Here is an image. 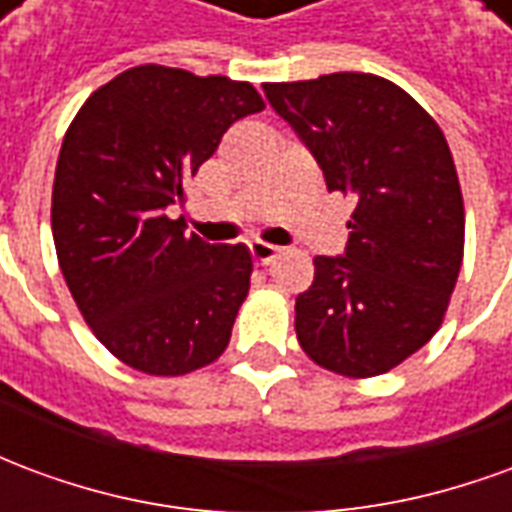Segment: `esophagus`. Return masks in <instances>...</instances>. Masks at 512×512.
Listing matches in <instances>:
<instances>
[{"label":"esophagus","instance_id":"esophagus-1","mask_svg":"<svg viewBox=\"0 0 512 512\" xmlns=\"http://www.w3.org/2000/svg\"><path fill=\"white\" fill-rule=\"evenodd\" d=\"M249 252H252V257H255L257 266H268L271 260H277L279 246L263 244V241H252V244H249Z\"/></svg>","mask_w":512,"mask_h":512}]
</instances>
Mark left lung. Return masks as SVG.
Masks as SVG:
<instances>
[{"mask_svg":"<svg viewBox=\"0 0 512 512\" xmlns=\"http://www.w3.org/2000/svg\"><path fill=\"white\" fill-rule=\"evenodd\" d=\"M326 178L354 200L343 255L315 257L296 299L312 362L381 376L436 334L463 260V197L436 120L373 73L263 84Z\"/></svg>","mask_w":512,"mask_h":512,"instance_id":"obj_1","label":"left lung"}]
</instances>
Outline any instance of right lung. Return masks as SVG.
I'll return each mask as SVG.
<instances>
[{
  "label": "right lung",
  "instance_id": "right-lung-1",
  "mask_svg": "<svg viewBox=\"0 0 512 512\" xmlns=\"http://www.w3.org/2000/svg\"><path fill=\"white\" fill-rule=\"evenodd\" d=\"M266 104L249 82L139 65L95 90L62 139L51 233L93 334L147 376L211 365L249 293L244 244L186 235L169 208L227 128Z\"/></svg>",
  "mask_w": 512,
  "mask_h": 512
}]
</instances>
